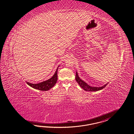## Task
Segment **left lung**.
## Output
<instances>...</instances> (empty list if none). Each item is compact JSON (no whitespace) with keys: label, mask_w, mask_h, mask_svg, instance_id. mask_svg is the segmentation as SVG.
<instances>
[{"label":"left lung","mask_w":134,"mask_h":134,"mask_svg":"<svg viewBox=\"0 0 134 134\" xmlns=\"http://www.w3.org/2000/svg\"><path fill=\"white\" fill-rule=\"evenodd\" d=\"M76 80L77 82L79 83L80 85V86L84 90L87 91H90V92H93V91H98L100 90L101 89H103L105 88L107 85L109 83H106L104 85H103L102 87H91L89 86L87 83H85L82 80H81L80 78V77L78 76L77 72H76Z\"/></svg>","instance_id":"1"}]
</instances>
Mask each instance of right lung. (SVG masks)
<instances>
[{
    "instance_id": "right-lung-1",
    "label": "right lung",
    "mask_w": 134,
    "mask_h": 134,
    "mask_svg": "<svg viewBox=\"0 0 134 134\" xmlns=\"http://www.w3.org/2000/svg\"><path fill=\"white\" fill-rule=\"evenodd\" d=\"M59 67V66H58ZM58 67L57 69L54 76L46 81H44L40 83L37 84H33L26 82L27 84L29 85L30 86L35 88L36 89H38L40 91H47L50 90L54 86L58 80Z\"/></svg>"
}]
</instances>
